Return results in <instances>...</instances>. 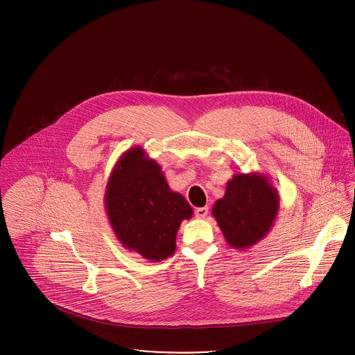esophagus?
I'll list each match as a JSON object with an SVG mask.
<instances>
[{
    "label": "esophagus",
    "instance_id": "obj_1",
    "mask_svg": "<svg viewBox=\"0 0 355 355\" xmlns=\"http://www.w3.org/2000/svg\"><path fill=\"white\" fill-rule=\"evenodd\" d=\"M208 214H209V208L208 207H202V208H196L195 209V216L198 219H205Z\"/></svg>",
    "mask_w": 355,
    "mask_h": 355
}]
</instances>
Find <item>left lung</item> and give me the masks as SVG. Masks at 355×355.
Returning <instances> with one entry per match:
<instances>
[{
	"label": "left lung",
	"instance_id": "left-lung-1",
	"mask_svg": "<svg viewBox=\"0 0 355 355\" xmlns=\"http://www.w3.org/2000/svg\"><path fill=\"white\" fill-rule=\"evenodd\" d=\"M279 209L277 189L260 174H236L226 185L212 215L234 248L259 243L272 227Z\"/></svg>",
	"mask_w": 355,
	"mask_h": 355
}]
</instances>
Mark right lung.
Segmentation results:
<instances>
[{"instance_id": "add662e5", "label": "right lung", "mask_w": 355, "mask_h": 355, "mask_svg": "<svg viewBox=\"0 0 355 355\" xmlns=\"http://www.w3.org/2000/svg\"><path fill=\"white\" fill-rule=\"evenodd\" d=\"M105 208L118 240L150 261L175 251V236L192 216L185 198L170 189L162 167L133 147L118 160L105 193Z\"/></svg>"}]
</instances>
